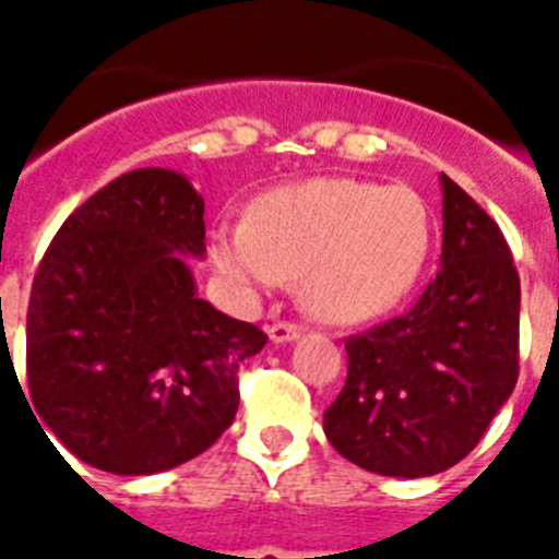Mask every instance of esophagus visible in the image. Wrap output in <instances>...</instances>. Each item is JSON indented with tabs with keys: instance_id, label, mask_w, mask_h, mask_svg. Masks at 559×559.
<instances>
[{
	"instance_id": "esophagus-1",
	"label": "esophagus",
	"mask_w": 559,
	"mask_h": 559,
	"mask_svg": "<svg viewBox=\"0 0 559 559\" xmlns=\"http://www.w3.org/2000/svg\"><path fill=\"white\" fill-rule=\"evenodd\" d=\"M296 336H301V324L298 322H275L270 324V340L272 342H289L296 340Z\"/></svg>"
}]
</instances>
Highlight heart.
Wrapping results in <instances>:
<instances>
[{
	"instance_id": "1",
	"label": "heart",
	"mask_w": 559,
	"mask_h": 559,
	"mask_svg": "<svg viewBox=\"0 0 559 559\" xmlns=\"http://www.w3.org/2000/svg\"><path fill=\"white\" fill-rule=\"evenodd\" d=\"M432 217L420 193L362 179H307L263 193L249 223L214 231V263L237 289L270 293L305 275L328 322H362L406 296L424 270Z\"/></svg>"
}]
</instances>
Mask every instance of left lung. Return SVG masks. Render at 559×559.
<instances>
[{
    "mask_svg": "<svg viewBox=\"0 0 559 559\" xmlns=\"http://www.w3.org/2000/svg\"><path fill=\"white\" fill-rule=\"evenodd\" d=\"M441 270L403 316L345 340L348 380L324 412L342 459L424 478L459 464L520 377V272L496 219L441 174Z\"/></svg>",
    "mask_w": 559,
    "mask_h": 559,
    "instance_id": "left-lung-1",
    "label": "left lung"
}]
</instances>
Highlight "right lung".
Masks as SVG:
<instances>
[{"label":"right lung","instance_id":"right-lung-1","mask_svg":"<svg viewBox=\"0 0 559 559\" xmlns=\"http://www.w3.org/2000/svg\"><path fill=\"white\" fill-rule=\"evenodd\" d=\"M202 211L177 170H130L78 205L39 261L25 322L28 406L92 467H179L235 420L237 371L266 333L193 293L186 254H205Z\"/></svg>","mask_w":559,"mask_h":559}]
</instances>
